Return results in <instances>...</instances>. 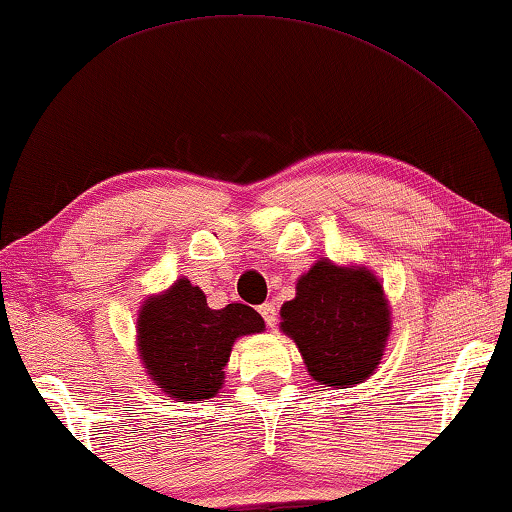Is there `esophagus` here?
<instances>
[{"instance_id": "obj_1", "label": "esophagus", "mask_w": 512, "mask_h": 512, "mask_svg": "<svg viewBox=\"0 0 512 512\" xmlns=\"http://www.w3.org/2000/svg\"><path fill=\"white\" fill-rule=\"evenodd\" d=\"M259 313H262V318H264L266 325H269V327H276V322H278V311H276V306H273V304H269V301H266V304L259 306Z\"/></svg>"}]
</instances>
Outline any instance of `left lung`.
<instances>
[{
    "instance_id": "left-lung-1",
    "label": "left lung",
    "mask_w": 512,
    "mask_h": 512,
    "mask_svg": "<svg viewBox=\"0 0 512 512\" xmlns=\"http://www.w3.org/2000/svg\"><path fill=\"white\" fill-rule=\"evenodd\" d=\"M280 329L297 343L313 380L327 387L359 385L378 369L390 336L383 285L364 266L320 259L280 308Z\"/></svg>"
}]
</instances>
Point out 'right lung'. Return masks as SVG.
<instances>
[{
	"instance_id": "right-lung-1",
	"label": "right lung",
	"mask_w": 512,
	"mask_h": 512,
	"mask_svg": "<svg viewBox=\"0 0 512 512\" xmlns=\"http://www.w3.org/2000/svg\"><path fill=\"white\" fill-rule=\"evenodd\" d=\"M136 322L143 369L162 392L183 401L215 397L236 338L264 331L255 308L227 304L213 311L187 278L143 301Z\"/></svg>"
}]
</instances>
